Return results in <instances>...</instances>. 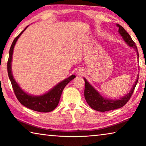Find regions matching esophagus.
<instances>
[{
  "label": "esophagus",
  "mask_w": 146,
  "mask_h": 146,
  "mask_svg": "<svg viewBox=\"0 0 146 146\" xmlns=\"http://www.w3.org/2000/svg\"><path fill=\"white\" fill-rule=\"evenodd\" d=\"M83 73H84V71L82 69H79V70L77 71V75H83Z\"/></svg>",
  "instance_id": "1"
}]
</instances>
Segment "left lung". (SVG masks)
I'll list each match as a JSON object with an SVG mask.
<instances>
[{
	"mask_svg": "<svg viewBox=\"0 0 146 146\" xmlns=\"http://www.w3.org/2000/svg\"><path fill=\"white\" fill-rule=\"evenodd\" d=\"M117 26L119 27V32L121 34L122 37L125 41L126 43L130 47L134 48L138 56V58H139V54L137 46L135 42L132 40V38L130 37L129 34L125 31V29L119 24H117ZM138 76L134 82V85L132 86L130 92L126 94L125 96L122 97L120 100H110L104 98L100 94V93L94 89V87L89 84V82L87 81V80L84 78V82H85V87H84V98L90 108H92L93 110H96L98 111L105 112L107 111L113 110L116 109L121 108L125 105L131 98L132 93L134 92V89L136 86L138 81Z\"/></svg>",
	"mask_w": 146,
	"mask_h": 146,
	"instance_id": "1",
	"label": "left lung"
}]
</instances>
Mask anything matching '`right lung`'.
<instances>
[{
    "instance_id": "1",
    "label": "right lung",
    "mask_w": 146,
    "mask_h": 146,
    "mask_svg": "<svg viewBox=\"0 0 146 146\" xmlns=\"http://www.w3.org/2000/svg\"><path fill=\"white\" fill-rule=\"evenodd\" d=\"M27 27L28 26H27L25 28V29L23 31H21L15 38L12 45H11L9 52V58H8L7 63L8 77H9L11 83H12L13 90L14 91L15 95H16L17 99L18 100V101L23 106H25L26 108H29L30 110L36 111L43 113L50 112L53 111L54 109L57 107L58 103L60 102V99L63 90H64L66 86L71 80L75 79V75H71L69 77L67 78L66 79L58 83L53 88H52L49 92H48L43 95L38 96L29 95L22 90V89L19 87L16 80L14 79L12 73L11 64H12V54L14 46L16 44L17 39L21 36V35L23 33V31L27 29Z\"/></svg>"
}]
</instances>
